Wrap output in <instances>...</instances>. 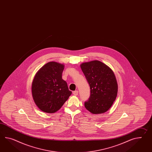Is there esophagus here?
Wrapping results in <instances>:
<instances>
[{"label": "esophagus", "mask_w": 152, "mask_h": 152, "mask_svg": "<svg viewBox=\"0 0 152 152\" xmlns=\"http://www.w3.org/2000/svg\"><path fill=\"white\" fill-rule=\"evenodd\" d=\"M78 93V91H75L73 92V94L74 96H77Z\"/></svg>", "instance_id": "obj_1"}]
</instances>
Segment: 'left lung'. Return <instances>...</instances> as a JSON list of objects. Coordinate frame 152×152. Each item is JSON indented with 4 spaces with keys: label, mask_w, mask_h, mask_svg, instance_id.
Here are the masks:
<instances>
[{
    "label": "left lung",
    "mask_w": 152,
    "mask_h": 152,
    "mask_svg": "<svg viewBox=\"0 0 152 152\" xmlns=\"http://www.w3.org/2000/svg\"><path fill=\"white\" fill-rule=\"evenodd\" d=\"M80 66L91 89L85 107L94 114L105 113L112 106L118 94V86L114 72L98 60L82 63Z\"/></svg>",
    "instance_id": "left-lung-1"
}]
</instances>
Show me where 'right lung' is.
<instances>
[{"label":"right lung","mask_w":152,"mask_h":152,"mask_svg":"<svg viewBox=\"0 0 152 152\" xmlns=\"http://www.w3.org/2000/svg\"><path fill=\"white\" fill-rule=\"evenodd\" d=\"M64 65L56 61L45 64L37 71L32 83L34 102L41 111L54 113L65 103L72 92L62 79Z\"/></svg>","instance_id":"obj_1"}]
</instances>
